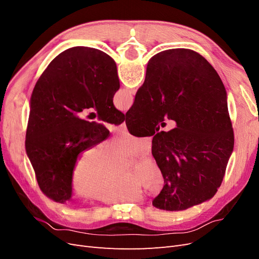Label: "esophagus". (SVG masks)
<instances>
[{"label":"esophagus","mask_w":259,"mask_h":259,"mask_svg":"<svg viewBox=\"0 0 259 259\" xmlns=\"http://www.w3.org/2000/svg\"><path fill=\"white\" fill-rule=\"evenodd\" d=\"M121 128H122L123 131H126V130H127V127H126V123L123 122V123L121 124Z\"/></svg>","instance_id":"obj_1"}]
</instances>
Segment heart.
I'll list each match as a JSON object with an SVG mask.
<instances>
[{
	"instance_id": "b5f03b06",
	"label": "heart",
	"mask_w": 259,
	"mask_h": 259,
	"mask_svg": "<svg viewBox=\"0 0 259 259\" xmlns=\"http://www.w3.org/2000/svg\"><path fill=\"white\" fill-rule=\"evenodd\" d=\"M150 143L146 137L121 133L101 148L92 145L77 155L70 174L73 193L103 204L136 202L144 191L155 194L164 186L163 171L152 156L135 163L131 173H123L124 156L147 153Z\"/></svg>"
}]
</instances>
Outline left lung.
Returning <instances> with one entry per match:
<instances>
[{"mask_svg":"<svg viewBox=\"0 0 259 259\" xmlns=\"http://www.w3.org/2000/svg\"><path fill=\"white\" fill-rule=\"evenodd\" d=\"M119 89L115 61L85 46L59 54L38 77L31 96L26 150L40 189L52 200L71 199L70 174L77 155L109 134L104 124L94 121L96 114L82 119L84 109L94 108L107 123L124 121L113 105Z\"/></svg>","mask_w":259,"mask_h":259,"instance_id":"8db88e82","label":"left lung"}]
</instances>
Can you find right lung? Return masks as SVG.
Listing matches in <instances>:
<instances>
[{"label":"right lung","mask_w":259,"mask_h":259,"mask_svg":"<svg viewBox=\"0 0 259 259\" xmlns=\"http://www.w3.org/2000/svg\"><path fill=\"white\" fill-rule=\"evenodd\" d=\"M125 116L139 121L146 134L153 136L152 155L165 184L153 206L183 210L214 197L234 135L225 86L204 57L187 49L154 55ZM164 117L176 121L175 129L158 131L156 125Z\"/></svg>","instance_id":"obj_1"}]
</instances>
